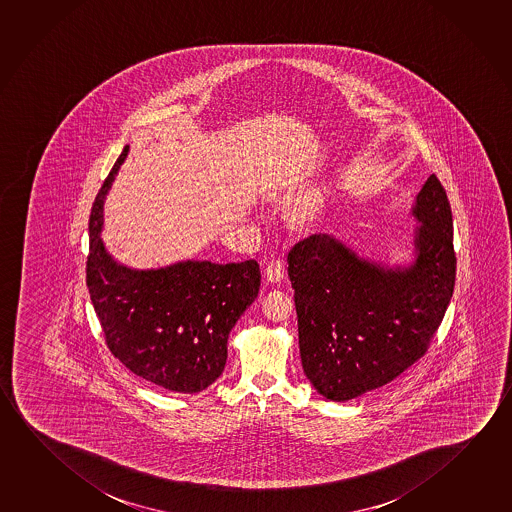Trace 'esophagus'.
I'll list each match as a JSON object with an SVG mask.
<instances>
[{"mask_svg":"<svg viewBox=\"0 0 512 512\" xmlns=\"http://www.w3.org/2000/svg\"><path fill=\"white\" fill-rule=\"evenodd\" d=\"M285 276V264L282 259H273L268 264V268H266V278H268V282H280V280H284Z\"/></svg>","mask_w":512,"mask_h":512,"instance_id":"obj_1","label":"esophagus"}]
</instances>
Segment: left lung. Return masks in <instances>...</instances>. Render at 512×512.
Wrapping results in <instances>:
<instances>
[{"instance_id": "left-lung-1", "label": "left lung", "mask_w": 512, "mask_h": 512, "mask_svg": "<svg viewBox=\"0 0 512 512\" xmlns=\"http://www.w3.org/2000/svg\"><path fill=\"white\" fill-rule=\"evenodd\" d=\"M415 260L388 268L328 234L287 255L298 312L301 365L319 394L344 402L394 381L424 356L456 284L454 225L431 175L411 209Z\"/></svg>"}]
</instances>
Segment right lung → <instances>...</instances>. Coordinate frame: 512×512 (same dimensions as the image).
Segmentation results:
<instances>
[{
	"label": "right lung",
	"mask_w": 512,
	"mask_h": 512,
	"mask_svg": "<svg viewBox=\"0 0 512 512\" xmlns=\"http://www.w3.org/2000/svg\"><path fill=\"white\" fill-rule=\"evenodd\" d=\"M129 145L111 168L90 214L87 285L111 354L136 376L179 394H197L220 378L228 333L260 287L257 260L214 264L184 260L131 269L104 248V198Z\"/></svg>",
	"instance_id": "obj_1"
}]
</instances>
